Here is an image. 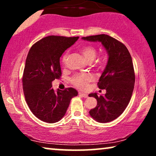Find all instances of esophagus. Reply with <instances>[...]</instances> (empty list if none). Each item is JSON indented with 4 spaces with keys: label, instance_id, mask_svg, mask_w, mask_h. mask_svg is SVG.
Masks as SVG:
<instances>
[{
    "label": "esophagus",
    "instance_id": "obj_1",
    "mask_svg": "<svg viewBox=\"0 0 156 156\" xmlns=\"http://www.w3.org/2000/svg\"><path fill=\"white\" fill-rule=\"evenodd\" d=\"M79 94H80V96H81V97H84V98H87V97H88V95H87V94H84V93H82V92H79Z\"/></svg>",
    "mask_w": 156,
    "mask_h": 156
}]
</instances>
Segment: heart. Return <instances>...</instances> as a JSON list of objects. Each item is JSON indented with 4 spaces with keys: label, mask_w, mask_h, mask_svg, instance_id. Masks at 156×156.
<instances>
[{
    "label": "heart",
    "mask_w": 156,
    "mask_h": 156,
    "mask_svg": "<svg viewBox=\"0 0 156 156\" xmlns=\"http://www.w3.org/2000/svg\"><path fill=\"white\" fill-rule=\"evenodd\" d=\"M80 51L83 56L84 57V58L89 62H92L97 56V49L94 46L91 45V44H87V45L82 47L80 49ZM68 56H69V54H68L67 52H66L64 53L62 57L61 62L63 67H65L66 64H67ZM104 61L102 58L97 59L94 64V67L97 68V69H101L104 67ZM93 80L94 77L91 74L82 73L76 74V75L72 76L71 79V82L74 86H75L79 89H86L88 88L89 83L92 82Z\"/></svg>",
    "instance_id": "obj_1"
}]
</instances>
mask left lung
<instances>
[{
  "mask_svg": "<svg viewBox=\"0 0 156 156\" xmlns=\"http://www.w3.org/2000/svg\"><path fill=\"white\" fill-rule=\"evenodd\" d=\"M83 40L100 42L108 52V60L98 82L101 89H106L104 95L98 97L90 94L97 100V105L89 112L94 120L107 123L120 116L127 107L135 84V72L131 55L124 44L105 34L83 37Z\"/></svg>",
  "mask_w": 156,
  "mask_h": 156,
  "instance_id": "left-lung-1",
  "label": "left lung"
}]
</instances>
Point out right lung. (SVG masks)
Returning a JSON list of instances; mask_svg holds the SVG:
<instances>
[{"instance_id":"right-lung-1","label":"right lung","mask_w":156,"mask_h":156,"mask_svg":"<svg viewBox=\"0 0 156 156\" xmlns=\"http://www.w3.org/2000/svg\"><path fill=\"white\" fill-rule=\"evenodd\" d=\"M79 37L50 35L31 47L23 75L25 101L35 116L47 123H55L65 116L70 100L78 92L72 87L55 92L52 82L61 77L59 58Z\"/></svg>"}]
</instances>
